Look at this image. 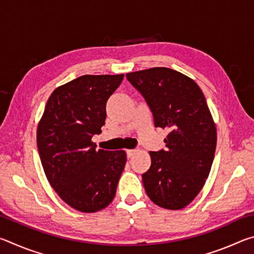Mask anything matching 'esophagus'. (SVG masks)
<instances>
[{
    "label": "esophagus",
    "instance_id": "obj_1",
    "mask_svg": "<svg viewBox=\"0 0 254 254\" xmlns=\"http://www.w3.org/2000/svg\"><path fill=\"white\" fill-rule=\"evenodd\" d=\"M137 152L136 149H132V150H127V158H131L133 157V154H135Z\"/></svg>",
    "mask_w": 254,
    "mask_h": 254
}]
</instances>
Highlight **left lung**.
Listing matches in <instances>:
<instances>
[{"mask_svg": "<svg viewBox=\"0 0 254 254\" xmlns=\"http://www.w3.org/2000/svg\"><path fill=\"white\" fill-rule=\"evenodd\" d=\"M127 78L148 103L154 127L170 131L167 149L149 152L145 192L160 207L182 209L203 188L216 149V127L204 94L188 76L166 67L127 72Z\"/></svg>", "mask_w": 254, "mask_h": 254, "instance_id": "obj_1", "label": "left lung"}]
</instances>
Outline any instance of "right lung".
<instances>
[{"label": "right lung", "mask_w": 254, "mask_h": 254, "mask_svg": "<svg viewBox=\"0 0 254 254\" xmlns=\"http://www.w3.org/2000/svg\"><path fill=\"white\" fill-rule=\"evenodd\" d=\"M123 77L84 75L59 86L38 124L37 144L47 179L60 198L79 212L107 207L126 166L124 150H97L92 141L102 132L106 102Z\"/></svg>", "instance_id": "obj_1"}]
</instances>
